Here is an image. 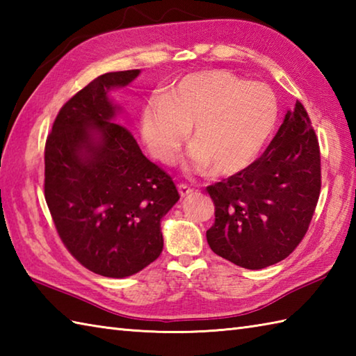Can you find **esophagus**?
Instances as JSON below:
<instances>
[{
    "label": "esophagus",
    "mask_w": 356,
    "mask_h": 356,
    "mask_svg": "<svg viewBox=\"0 0 356 356\" xmlns=\"http://www.w3.org/2000/svg\"><path fill=\"white\" fill-rule=\"evenodd\" d=\"M177 190H179V193H180V195H182V197H185V195H190L194 191L193 188L190 185H186V184H179Z\"/></svg>",
    "instance_id": "esophagus-1"
}]
</instances>
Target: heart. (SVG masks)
I'll return each mask as SVG.
<instances>
[{
    "mask_svg": "<svg viewBox=\"0 0 356 356\" xmlns=\"http://www.w3.org/2000/svg\"><path fill=\"white\" fill-rule=\"evenodd\" d=\"M277 118V96L266 84L226 70H200L174 81L162 97L145 104L140 131L151 154L171 165L194 125L188 171L228 177L255 162Z\"/></svg>",
    "mask_w": 356,
    "mask_h": 356,
    "instance_id": "heart-1",
    "label": "heart"
}]
</instances>
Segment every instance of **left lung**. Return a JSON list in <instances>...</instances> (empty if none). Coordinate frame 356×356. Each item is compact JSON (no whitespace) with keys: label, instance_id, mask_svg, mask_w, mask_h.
Instances as JSON below:
<instances>
[{"label":"left lung","instance_id":"8db88e82","mask_svg":"<svg viewBox=\"0 0 356 356\" xmlns=\"http://www.w3.org/2000/svg\"><path fill=\"white\" fill-rule=\"evenodd\" d=\"M216 220L213 251L237 266L261 269L284 260L311 225L321 191V159L303 104L287 111L266 151L245 171L209 185Z\"/></svg>","mask_w":356,"mask_h":356}]
</instances>
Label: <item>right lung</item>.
<instances>
[{
  "mask_svg": "<svg viewBox=\"0 0 356 356\" xmlns=\"http://www.w3.org/2000/svg\"><path fill=\"white\" fill-rule=\"evenodd\" d=\"M139 73H105L79 90L59 110L44 149V195L59 238L82 266L111 278L161 255V220L180 199L170 174L115 122L108 90Z\"/></svg>",
  "mask_w": 356,
  "mask_h": 356,
  "instance_id": "obj_1",
  "label": "right lung"
}]
</instances>
